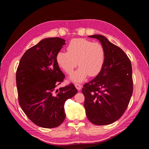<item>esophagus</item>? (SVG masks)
Wrapping results in <instances>:
<instances>
[{"instance_id":"esophagus-1","label":"esophagus","mask_w":149,"mask_h":149,"mask_svg":"<svg viewBox=\"0 0 149 149\" xmlns=\"http://www.w3.org/2000/svg\"><path fill=\"white\" fill-rule=\"evenodd\" d=\"M74 86H75L76 88L78 90H81V85L80 84H79V83H75Z\"/></svg>"}]
</instances>
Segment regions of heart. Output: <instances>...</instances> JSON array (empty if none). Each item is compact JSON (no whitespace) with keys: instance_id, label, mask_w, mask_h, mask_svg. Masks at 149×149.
Returning <instances> with one entry per match:
<instances>
[{"instance_id":"obj_1","label":"heart","mask_w":149,"mask_h":149,"mask_svg":"<svg viewBox=\"0 0 149 149\" xmlns=\"http://www.w3.org/2000/svg\"><path fill=\"white\" fill-rule=\"evenodd\" d=\"M104 58V48L101 43L83 38L72 40L67 52H60L56 55L58 65L68 74L71 73L78 65L79 66L70 76L71 80L74 82L82 81L88 75L94 76L99 74Z\"/></svg>"}]
</instances>
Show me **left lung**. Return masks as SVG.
I'll return each instance as SVG.
<instances>
[{
  "instance_id": "left-lung-1",
  "label": "left lung",
  "mask_w": 149,
  "mask_h": 149,
  "mask_svg": "<svg viewBox=\"0 0 149 149\" xmlns=\"http://www.w3.org/2000/svg\"><path fill=\"white\" fill-rule=\"evenodd\" d=\"M89 37L100 40L104 48V63L101 71L83 86L84 106L87 118L97 125L118 120L129 105L133 92L132 70L127 55L105 37Z\"/></svg>"
}]
</instances>
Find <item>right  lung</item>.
I'll list each match as a JSON object with an SVG mask.
<instances>
[{
  "instance_id": "add662e5",
  "label": "right lung",
  "mask_w": 149,
  "mask_h": 149,
  "mask_svg": "<svg viewBox=\"0 0 149 149\" xmlns=\"http://www.w3.org/2000/svg\"><path fill=\"white\" fill-rule=\"evenodd\" d=\"M65 44L60 38H48L22 56L16 73L19 104L29 119L40 127L54 128L65 119L64 104L78 91L73 84L57 89L65 76L56 55Z\"/></svg>"
}]
</instances>
